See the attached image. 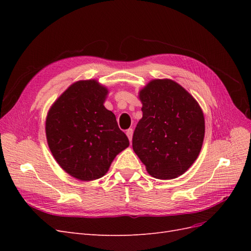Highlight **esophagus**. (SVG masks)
I'll return each mask as SVG.
<instances>
[{"label":"esophagus","mask_w":251,"mask_h":251,"mask_svg":"<svg viewBox=\"0 0 251 251\" xmlns=\"http://www.w3.org/2000/svg\"><path fill=\"white\" fill-rule=\"evenodd\" d=\"M126 136H127L128 140H130V142H131V141H132V138H133V128H128V130H126Z\"/></svg>","instance_id":"34e87169"}]
</instances>
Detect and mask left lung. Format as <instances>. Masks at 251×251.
Segmentation results:
<instances>
[{
  "label": "left lung",
  "mask_w": 251,
  "mask_h": 251,
  "mask_svg": "<svg viewBox=\"0 0 251 251\" xmlns=\"http://www.w3.org/2000/svg\"><path fill=\"white\" fill-rule=\"evenodd\" d=\"M142 118L133 150L151 177L174 179L198 158L205 134L202 109L193 95L169 78L153 79L139 91Z\"/></svg>",
  "instance_id": "left-lung-1"
}]
</instances>
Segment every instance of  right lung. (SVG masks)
I'll return each instance as SVG.
<instances>
[{
  "label": "right lung",
  "mask_w": 251,
  "mask_h": 251,
  "mask_svg": "<svg viewBox=\"0 0 251 251\" xmlns=\"http://www.w3.org/2000/svg\"><path fill=\"white\" fill-rule=\"evenodd\" d=\"M109 90L95 79L75 81L50 107L48 147L67 174L80 181L104 176L130 142L114 113L104 108Z\"/></svg>",
  "instance_id": "add662e5"
}]
</instances>
